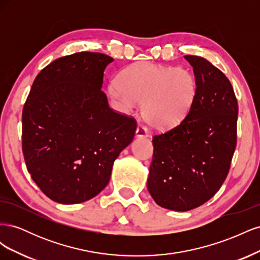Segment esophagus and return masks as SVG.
Wrapping results in <instances>:
<instances>
[{
	"label": "esophagus",
	"mask_w": 260,
	"mask_h": 260,
	"mask_svg": "<svg viewBox=\"0 0 260 260\" xmlns=\"http://www.w3.org/2000/svg\"><path fill=\"white\" fill-rule=\"evenodd\" d=\"M136 135L139 138H145V137H147V135H148L147 128L144 127V125H141V124L138 125L137 131H136Z\"/></svg>",
	"instance_id": "obj_1"
}]
</instances>
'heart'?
I'll return each instance as SVG.
<instances>
[{
    "label": "heart",
    "mask_w": 260,
    "mask_h": 260,
    "mask_svg": "<svg viewBox=\"0 0 260 260\" xmlns=\"http://www.w3.org/2000/svg\"><path fill=\"white\" fill-rule=\"evenodd\" d=\"M198 85L182 68L140 62L127 68L109 83V94L124 112L142 103L143 118L154 128L177 125L193 106Z\"/></svg>",
    "instance_id": "1"
}]
</instances>
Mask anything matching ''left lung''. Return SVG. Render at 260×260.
I'll return each instance as SVG.
<instances>
[{
	"instance_id": "1",
	"label": "left lung",
	"mask_w": 260,
	"mask_h": 260,
	"mask_svg": "<svg viewBox=\"0 0 260 260\" xmlns=\"http://www.w3.org/2000/svg\"><path fill=\"white\" fill-rule=\"evenodd\" d=\"M198 85L190 112L153 137L147 190L159 206L186 211L214 196L228 176L237 146L238 100L225 75L207 59L185 55Z\"/></svg>"
}]
</instances>
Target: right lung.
<instances>
[{"label":"right lung","mask_w":260,"mask_h":260,"mask_svg":"<svg viewBox=\"0 0 260 260\" xmlns=\"http://www.w3.org/2000/svg\"><path fill=\"white\" fill-rule=\"evenodd\" d=\"M113 60L102 53L67 55L44 67L31 86L22 109V154L31 178L54 202L96 196L136 135L135 118L109 107L101 89Z\"/></svg>","instance_id":"obj_1"}]
</instances>
